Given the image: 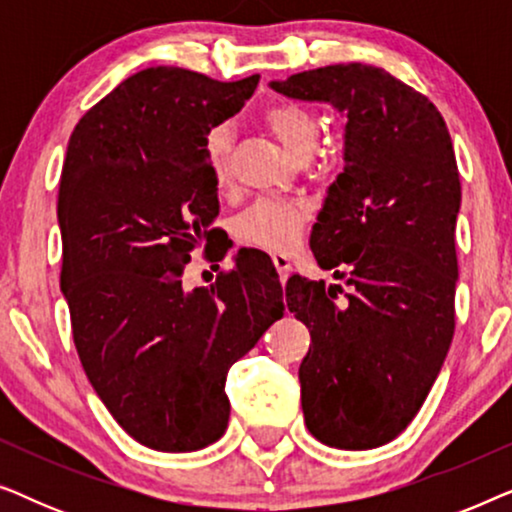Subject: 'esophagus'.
Instances as JSON below:
<instances>
[{
    "label": "esophagus",
    "mask_w": 512,
    "mask_h": 512,
    "mask_svg": "<svg viewBox=\"0 0 512 512\" xmlns=\"http://www.w3.org/2000/svg\"><path fill=\"white\" fill-rule=\"evenodd\" d=\"M272 263H275V268L279 272V279L286 282V279H289V275H291V258L286 254H272Z\"/></svg>",
    "instance_id": "obj_1"
}]
</instances>
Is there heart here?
<instances>
[{"mask_svg":"<svg viewBox=\"0 0 512 512\" xmlns=\"http://www.w3.org/2000/svg\"><path fill=\"white\" fill-rule=\"evenodd\" d=\"M261 123L289 149L296 158H331L326 146H319L321 121L310 107L291 100L270 102L261 111ZM230 149L233 137L228 128H214L205 139L207 170L214 186L226 191L230 184ZM310 219V205L296 198H261L244 209L235 219V237L247 247L265 251H289L303 235Z\"/></svg>","mask_w":512,"mask_h":512,"instance_id":"obj_1","label":"heart"}]
</instances>
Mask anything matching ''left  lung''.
<instances>
[{
    "mask_svg": "<svg viewBox=\"0 0 512 512\" xmlns=\"http://www.w3.org/2000/svg\"><path fill=\"white\" fill-rule=\"evenodd\" d=\"M347 114L345 170L310 235L340 284L293 275L286 305L310 328L300 363L310 433L373 450L412 422L454 335L461 181L447 125L429 97L380 67L347 62L272 83Z\"/></svg>",
    "mask_w": 512,
    "mask_h": 512,
    "instance_id": "obj_1",
    "label": "left lung"
}]
</instances>
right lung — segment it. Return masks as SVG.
<instances>
[{"instance_id":"obj_1","label":"right lung","mask_w":512,"mask_h":512,"mask_svg":"<svg viewBox=\"0 0 512 512\" xmlns=\"http://www.w3.org/2000/svg\"><path fill=\"white\" fill-rule=\"evenodd\" d=\"M258 79L142 69L69 137L58 221L74 345L111 417L151 450L216 443L230 417V366L284 317L277 272L265 275L249 256L237 254L212 286H181L195 249L212 263L228 251L212 228L219 188L205 139Z\"/></svg>"}]
</instances>
